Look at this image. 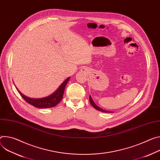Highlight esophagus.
Masks as SVG:
<instances>
[{"instance_id": "obj_1", "label": "esophagus", "mask_w": 160, "mask_h": 160, "mask_svg": "<svg viewBox=\"0 0 160 160\" xmlns=\"http://www.w3.org/2000/svg\"><path fill=\"white\" fill-rule=\"evenodd\" d=\"M81 71H82V72H85L87 71V69H86L85 68H82Z\"/></svg>"}]
</instances>
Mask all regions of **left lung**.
Instances as JSON below:
<instances>
[{"mask_svg": "<svg viewBox=\"0 0 160 160\" xmlns=\"http://www.w3.org/2000/svg\"><path fill=\"white\" fill-rule=\"evenodd\" d=\"M89 101H90V103H91V104L92 105V106L95 109H96L97 110L101 111V112H105V113H112V112L103 110V109H102V108H101L100 107H99L98 106H97V105L95 104V103L93 101V100H92V98H91V96H89Z\"/></svg>", "mask_w": 160, "mask_h": 160, "instance_id": "8db88e82", "label": "left lung"}]
</instances>
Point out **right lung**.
Masks as SVG:
<instances>
[{
	"mask_svg": "<svg viewBox=\"0 0 160 160\" xmlns=\"http://www.w3.org/2000/svg\"><path fill=\"white\" fill-rule=\"evenodd\" d=\"M69 80V77L66 79L63 82V83L59 87V88H58L53 94L48 96L42 98H31L29 97H27L23 94L20 91H19V90L17 88V89L21 95V96L26 101V102L31 104V105L39 108H52L56 106L62 100L65 87Z\"/></svg>",
	"mask_w": 160,
	"mask_h": 160,
	"instance_id": "right-lung-1",
	"label": "right lung"
}]
</instances>
